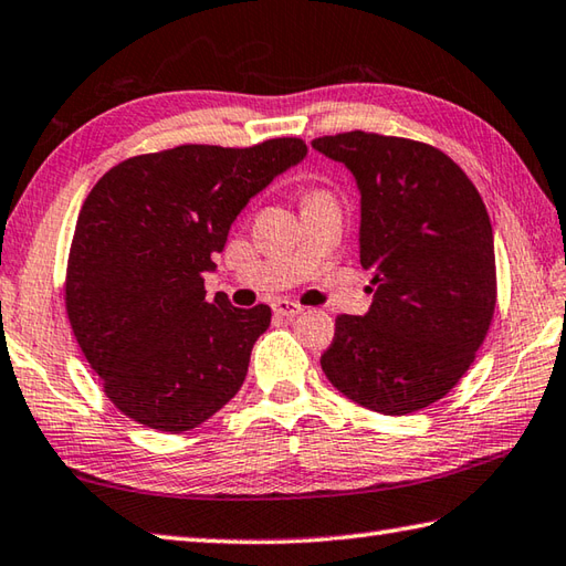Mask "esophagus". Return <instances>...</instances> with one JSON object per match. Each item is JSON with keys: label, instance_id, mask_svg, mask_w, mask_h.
<instances>
[{"label": "esophagus", "instance_id": "obj_1", "mask_svg": "<svg viewBox=\"0 0 566 566\" xmlns=\"http://www.w3.org/2000/svg\"><path fill=\"white\" fill-rule=\"evenodd\" d=\"M274 314L276 316H284V318H294V316H298L304 312L302 306L298 304H294V302H290V298H280V302H274Z\"/></svg>", "mask_w": 566, "mask_h": 566}]
</instances>
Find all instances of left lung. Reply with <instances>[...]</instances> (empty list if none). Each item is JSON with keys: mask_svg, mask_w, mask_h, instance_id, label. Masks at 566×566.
<instances>
[{"mask_svg": "<svg viewBox=\"0 0 566 566\" xmlns=\"http://www.w3.org/2000/svg\"><path fill=\"white\" fill-rule=\"evenodd\" d=\"M312 147L356 176L360 264L373 270L368 314L336 318L321 368L373 412H417L463 378L491 328L489 210L461 166L431 144L353 129Z\"/></svg>", "mask_w": 566, "mask_h": 566, "instance_id": "8db88e82", "label": "left lung"}]
</instances>
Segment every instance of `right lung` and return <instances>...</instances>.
Instances as JSON below:
<instances>
[{"instance_id":"obj_1","label":"right lung","mask_w":566,"mask_h":566,"mask_svg":"<svg viewBox=\"0 0 566 566\" xmlns=\"http://www.w3.org/2000/svg\"><path fill=\"white\" fill-rule=\"evenodd\" d=\"M304 157L298 137L245 149L181 144L119 161L87 193L65 314L122 415L181 434L238 395L272 312L208 298L203 272L250 198Z\"/></svg>"}]
</instances>
